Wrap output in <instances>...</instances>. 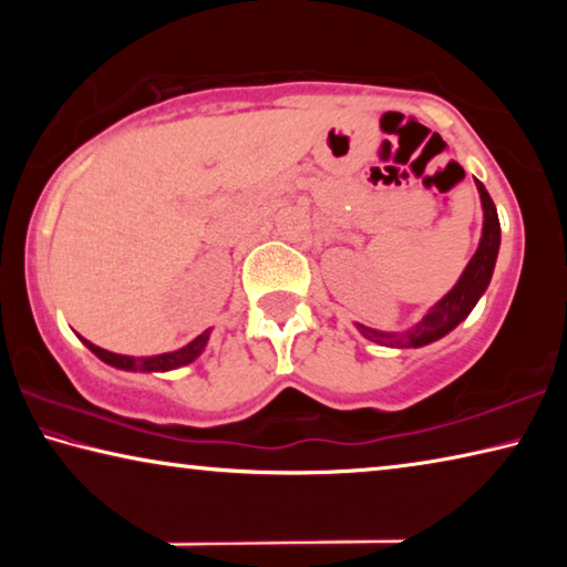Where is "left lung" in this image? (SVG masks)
Listing matches in <instances>:
<instances>
[{"instance_id": "left-lung-1", "label": "left lung", "mask_w": 567, "mask_h": 567, "mask_svg": "<svg viewBox=\"0 0 567 567\" xmlns=\"http://www.w3.org/2000/svg\"><path fill=\"white\" fill-rule=\"evenodd\" d=\"M475 185L480 192V199H483V237H480L477 252L473 255V260L467 262L465 272L460 275L457 285L415 324V328H410L405 332H382L364 328V324H354L362 338L385 344V348H422V344L445 338L450 330H455L457 324L473 312V307L487 290V285H491L497 249H501V219H497V209L483 182L475 179Z\"/></svg>"}]
</instances>
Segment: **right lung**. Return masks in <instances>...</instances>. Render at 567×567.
<instances>
[{"mask_svg":"<svg viewBox=\"0 0 567 567\" xmlns=\"http://www.w3.org/2000/svg\"><path fill=\"white\" fill-rule=\"evenodd\" d=\"M207 340H209V330H205L203 334H197L195 340L185 348H179L175 352H162V354H152V358H132V354H117V352H110V350H102L97 344H92L90 340L82 342L87 344V348L97 354L102 362L112 364V368H120V370H130V372H167V370H177L182 364H189L192 360H197L203 350L207 348Z\"/></svg>","mask_w":567,"mask_h":567,"instance_id":"obj_1","label":"right lung"}]
</instances>
